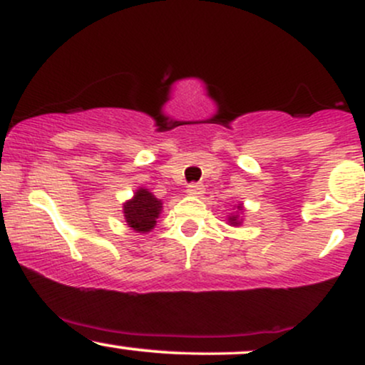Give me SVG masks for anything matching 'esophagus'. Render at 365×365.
Returning <instances> with one entry per match:
<instances>
[{
	"instance_id": "1",
	"label": "esophagus",
	"mask_w": 365,
	"mask_h": 365,
	"mask_svg": "<svg viewBox=\"0 0 365 365\" xmlns=\"http://www.w3.org/2000/svg\"><path fill=\"white\" fill-rule=\"evenodd\" d=\"M187 194L192 197H202L204 195V185H200V183H190L187 188Z\"/></svg>"
}]
</instances>
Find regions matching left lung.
Returning a JSON list of instances; mask_svg holds the SVG:
<instances>
[{"label":"left lung","instance_id":"left-lung-1","mask_svg":"<svg viewBox=\"0 0 365 365\" xmlns=\"http://www.w3.org/2000/svg\"><path fill=\"white\" fill-rule=\"evenodd\" d=\"M235 212H231L230 216H227V225L231 226H241V222H243V214H245V207L243 204H238L235 205Z\"/></svg>","mask_w":365,"mask_h":365}]
</instances>
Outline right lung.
Returning <instances> with one entry per match:
<instances>
[{
    "mask_svg": "<svg viewBox=\"0 0 365 365\" xmlns=\"http://www.w3.org/2000/svg\"><path fill=\"white\" fill-rule=\"evenodd\" d=\"M163 210V202L156 199L148 188L139 187L133 199L124 202V219L127 226L135 232L146 235L156 226V219Z\"/></svg>",
    "mask_w": 365,
    "mask_h": 365,
    "instance_id": "1",
    "label": "right lung"
}]
</instances>
